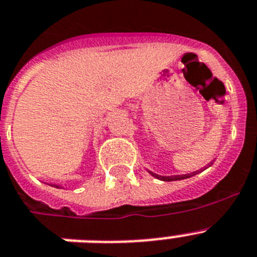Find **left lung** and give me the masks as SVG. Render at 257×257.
<instances>
[{"mask_svg":"<svg viewBox=\"0 0 257 257\" xmlns=\"http://www.w3.org/2000/svg\"><path fill=\"white\" fill-rule=\"evenodd\" d=\"M150 173L153 175V177H155V178L161 179V181H168V182H170V181H181V179L190 178V177H192V175H196L197 174V172H194V173H191V174L173 175V177H161V175H157V174H155V173H152V172H150Z\"/></svg>","mask_w":257,"mask_h":257,"instance_id":"8db88e82","label":"left lung"}]
</instances>
